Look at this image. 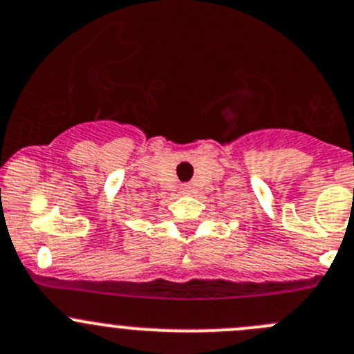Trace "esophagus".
<instances>
[{"label": "esophagus", "instance_id": "obj_1", "mask_svg": "<svg viewBox=\"0 0 354 354\" xmlns=\"http://www.w3.org/2000/svg\"><path fill=\"white\" fill-rule=\"evenodd\" d=\"M181 194H183V196H190V194L194 192V187L190 183H185V185H181Z\"/></svg>", "mask_w": 354, "mask_h": 354}]
</instances>
